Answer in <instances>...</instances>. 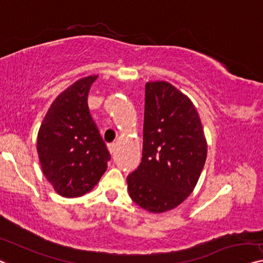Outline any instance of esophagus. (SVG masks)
I'll list each match as a JSON object with an SVG mask.
<instances>
[{"instance_id":"obj_1","label":"esophagus","mask_w":263,"mask_h":263,"mask_svg":"<svg viewBox=\"0 0 263 263\" xmlns=\"http://www.w3.org/2000/svg\"><path fill=\"white\" fill-rule=\"evenodd\" d=\"M108 150H109V154H111L112 156H115L116 150H117V145L116 144H109L108 145Z\"/></svg>"}]
</instances>
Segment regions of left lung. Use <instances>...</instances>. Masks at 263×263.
I'll return each instance as SVG.
<instances>
[{
    "mask_svg": "<svg viewBox=\"0 0 263 263\" xmlns=\"http://www.w3.org/2000/svg\"><path fill=\"white\" fill-rule=\"evenodd\" d=\"M142 156L127 176L136 204L157 214L189 197L204 166L206 140L194 104L166 81L145 85Z\"/></svg>",
    "mask_w": 263,
    "mask_h": 263,
    "instance_id": "left-lung-1",
    "label": "left lung"
}]
</instances>
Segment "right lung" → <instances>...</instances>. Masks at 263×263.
<instances>
[{"label":"right lung","mask_w":263,"mask_h":263,"mask_svg":"<svg viewBox=\"0 0 263 263\" xmlns=\"http://www.w3.org/2000/svg\"><path fill=\"white\" fill-rule=\"evenodd\" d=\"M97 78H82L59 94L37 133L42 171L64 197H79L91 191L111 159L87 104Z\"/></svg>","instance_id":"right-lung-1"}]
</instances>
